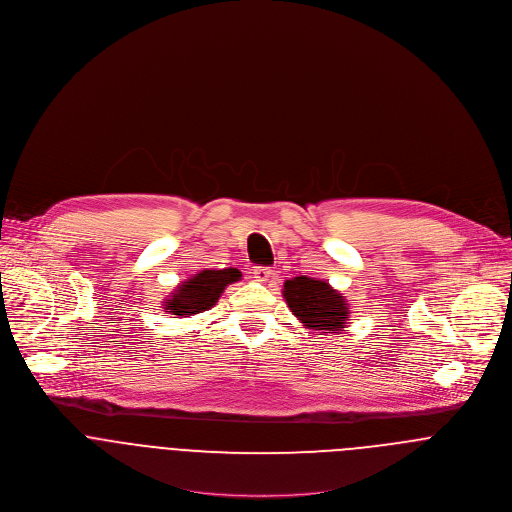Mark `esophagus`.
<instances>
[{
	"mask_svg": "<svg viewBox=\"0 0 512 512\" xmlns=\"http://www.w3.org/2000/svg\"><path fill=\"white\" fill-rule=\"evenodd\" d=\"M272 270L270 268H266V266H258L256 270H254V278L258 280V282H268L270 278H272Z\"/></svg>",
	"mask_w": 512,
	"mask_h": 512,
	"instance_id": "esophagus-1",
	"label": "esophagus"
}]
</instances>
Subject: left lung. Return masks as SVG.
I'll use <instances>...</instances> for the list:
<instances>
[{
    "label": "left lung",
    "instance_id": "8db88e82",
    "mask_svg": "<svg viewBox=\"0 0 512 512\" xmlns=\"http://www.w3.org/2000/svg\"><path fill=\"white\" fill-rule=\"evenodd\" d=\"M282 296L306 328L338 332L348 324L350 310L346 298L324 280L296 276L284 282Z\"/></svg>",
    "mask_w": 512,
    "mask_h": 512
}]
</instances>
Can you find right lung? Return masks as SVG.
<instances>
[{
  "label": "right lung",
  "instance_id": "1",
  "mask_svg": "<svg viewBox=\"0 0 512 512\" xmlns=\"http://www.w3.org/2000/svg\"><path fill=\"white\" fill-rule=\"evenodd\" d=\"M240 276L242 274L236 268H206L182 282L178 290H174L172 296L166 300L164 308L166 312L174 314V318H188L198 312L210 310L218 302L226 286L238 282Z\"/></svg>",
  "mask_w": 512,
  "mask_h": 512
}]
</instances>
